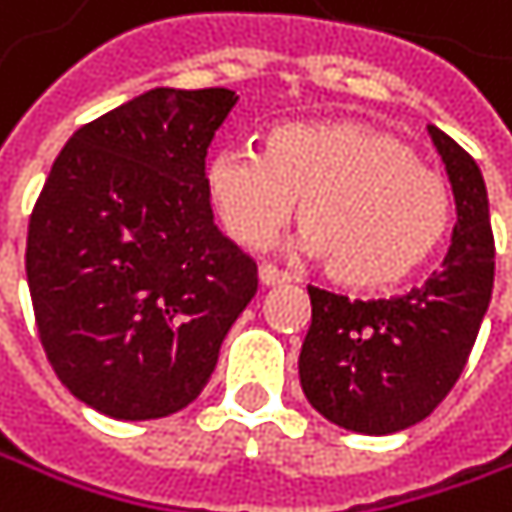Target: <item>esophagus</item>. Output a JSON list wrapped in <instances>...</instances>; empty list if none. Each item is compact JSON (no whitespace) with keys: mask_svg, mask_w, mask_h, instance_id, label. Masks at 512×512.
I'll return each instance as SVG.
<instances>
[{"mask_svg":"<svg viewBox=\"0 0 512 512\" xmlns=\"http://www.w3.org/2000/svg\"><path fill=\"white\" fill-rule=\"evenodd\" d=\"M289 280V274L286 271H280V268H274V265H259V283L262 286H280V283H286Z\"/></svg>","mask_w":512,"mask_h":512,"instance_id":"obj_1","label":"esophagus"}]
</instances>
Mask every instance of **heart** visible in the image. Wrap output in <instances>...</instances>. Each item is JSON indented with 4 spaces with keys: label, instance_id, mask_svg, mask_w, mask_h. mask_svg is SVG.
I'll list each match as a JSON object with an SVG mask.
<instances>
[{
    "label": "heart",
    "instance_id": "1",
    "mask_svg": "<svg viewBox=\"0 0 512 512\" xmlns=\"http://www.w3.org/2000/svg\"><path fill=\"white\" fill-rule=\"evenodd\" d=\"M208 196L226 232L265 247L292 217L304 253L350 289L395 286L450 229L446 183L404 141L359 120L274 126L262 150L238 144L208 162Z\"/></svg>",
    "mask_w": 512,
    "mask_h": 512
}]
</instances>
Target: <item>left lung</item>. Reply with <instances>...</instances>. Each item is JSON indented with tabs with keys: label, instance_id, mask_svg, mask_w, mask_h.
<instances>
[{
	"label": "left lung",
	"instance_id": "8db88e82",
	"mask_svg": "<svg viewBox=\"0 0 512 512\" xmlns=\"http://www.w3.org/2000/svg\"><path fill=\"white\" fill-rule=\"evenodd\" d=\"M428 135L456 199L440 271L407 295L377 301L307 286L301 389L319 416L356 434H395L422 422L456 386L492 301L495 238L483 171L437 126Z\"/></svg>",
	"mask_w": 512,
	"mask_h": 512
}]
</instances>
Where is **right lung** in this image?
I'll list each match as a JSON object with an SVG mask.
<instances>
[{"label": "right lung", "instance_id": "obj_1", "mask_svg": "<svg viewBox=\"0 0 512 512\" xmlns=\"http://www.w3.org/2000/svg\"><path fill=\"white\" fill-rule=\"evenodd\" d=\"M238 96L156 87L81 126L26 238V280L56 377L111 419H162L208 386L256 295V262L211 211L205 156Z\"/></svg>", "mask_w": 512, "mask_h": 512}]
</instances>
